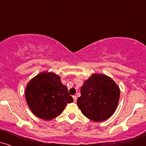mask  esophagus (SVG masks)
<instances>
[{"instance_id": "obj_1", "label": "esophagus", "mask_w": 146, "mask_h": 146, "mask_svg": "<svg viewBox=\"0 0 146 146\" xmlns=\"http://www.w3.org/2000/svg\"><path fill=\"white\" fill-rule=\"evenodd\" d=\"M73 100H74V102H75L77 101V97L75 96V95H73Z\"/></svg>"}]
</instances>
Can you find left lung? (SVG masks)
<instances>
[{
  "mask_svg": "<svg viewBox=\"0 0 146 146\" xmlns=\"http://www.w3.org/2000/svg\"><path fill=\"white\" fill-rule=\"evenodd\" d=\"M77 105L87 118L94 122L106 120L117 109L120 89L112 78L93 73L84 81Z\"/></svg>",
  "mask_w": 146,
  "mask_h": 146,
  "instance_id": "8db88e82",
  "label": "left lung"
}]
</instances>
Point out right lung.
Returning a JSON list of instances; mask_svg holds the SVG:
<instances>
[{"label":"right lung","instance_id":"right-lung-1","mask_svg":"<svg viewBox=\"0 0 146 146\" xmlns=\"http://www.w3.org/2000/svg\"><path fill=\"white\" fill-rule=\"evenodd\" d=\"M25 99L31 112L46 121L56 118L73 102L59 75L48 71L41 72L28 82Z\"/></svg>","mask_w":146,"mask_h":146}]
</instances>
